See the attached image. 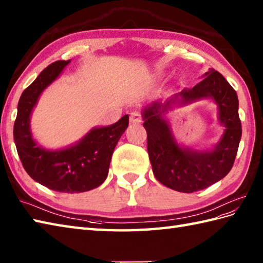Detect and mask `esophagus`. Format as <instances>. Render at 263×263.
Listing matches in <instances>:
<instances>
[{
  "mask_svg": "<svg viewBox=\"0 0 263 263\" xmlns=\"http://www.w3.org/2000/svg\"><path fill=\"white\" fill-rule=\"evenodd\" d=\"M129 121H130L132 125H138L143 121V118H142V116H141V114H139V112H133V114L130 115Z\"/></svg>",
  "mask_w": 263,
  "mask_h": 263,
  "instance_id": "1",
  "label": "esophagus"
}]
</instances>
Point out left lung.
I'll return each mask as SVG.
<instances>
[{
	"instance_id": "left-lung-1",
	"label": "left lung",
	"mask_w": 263,
	"mask_h": 263,
	"mask_svg": "<svg viewBox=\"0 0 263 263\" xmlns=\"http://www.w3.org/2000/svg\"><path fill=\"white\" fill-rule=\"evenodd\" d=\"M204 76L193 88L180 92L179 102L186 104L211 98L218 104L219 121L224 126V133L212 151L193 152L177 145L162 117L177 99H170L164 103L154 102L143 112L148 158L155 178L169 189L183 193L204 190L222 179L233 168L242 137L238 98L235 89L221 73L213 69Z\"/></svg>"
}]
</instances>
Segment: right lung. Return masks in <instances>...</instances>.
Here are the masks:
<instances>
[{
  "mask_svg": "<svg viewBox=\"0 0 263 263\" xmlns=\"http://www.w3.org/2000/svg\"><path fill=\"white\" fill-rule=\"evenodd\" d=\"M69 61L59 60L43 70L18 102L13 138L25 170L37 183L61 193H82L95 189L108 176L112 153L128 127L127 115L116 124L94 128L76 145L60 151L40 147L31 137L29 118L41 93L57 79Z\"/></svg>",
  "mask_w": 263,
  "mask_h": 263,
  "instance_id": "right-lung-1",
  "label": "right lung"
}]
</instances>
